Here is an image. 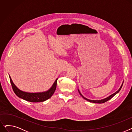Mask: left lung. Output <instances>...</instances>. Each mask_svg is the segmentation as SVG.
Instances as JSON below:
<instances>
[{"label":"left lung","instance_id":"1","mask_svg":"<svg viewBox=\"0 0 132 132\" xmlns=\"http://www.w3.org/2000/svg\"><path fill=\"white\" fill-rule=\"evenodd\" d=\"M123 82H122V85H121V86H120V88L118 89V90H117L116 93H114V94H112V95H110L109 97H106V98H104V99H102V100H89V99H87V98H86V97H85L83 96L81 94V93H80V90H79L78 89V91H79V94H80V95L83 98H84L85 100H87V101H89V102H92V103H99V104H101V103H105V102H107L108 101H109V100H110L111 98H112L114 96V95H116L117 93H118L119 92V91L120 90H121V88H122V85H123Z\"/></svg>","mask_w":132,"mask_h":132}]
</instances>
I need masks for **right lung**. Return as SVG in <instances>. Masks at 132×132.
<instances>
[{"label": "right lung", "mask_w": 132, "mask_h": 132, "mask_svg": "<svg viewBox=\"0 0 132 132\" xmlns=\"http://www.w3.org/2000/svg\"><path fill=\"white\" fill-rule=\"evenodd\" d=\"M9 77L13 90L16 95L21 98L30 102H41L49 99L54 93L55 89H56L57 87V81L58 79L55 80L52 87L46 92L35 93H27L21 90L18 88L17 87L13 82L12 80L10 75Z\"/></svg>", "instance_id": "obj_1"}]
</instances>
